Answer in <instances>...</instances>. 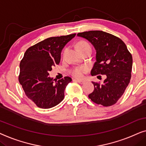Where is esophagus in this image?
<instances>
[{"label": "esophagus", "mask_w": 146, "mask_h": 146, "mask_svg": "<svg viewBox=\"0 0 146 146\" xmlns=\"http://www.w3.org/2000/svg\"><path fill=\"white\" fill-rule=\"evenodd\" d=\"M74 81H76L77 82H78L79 83H80V84H83V83H84L85 81H83V80H81V79H74Z\"/></svg>", "instance_id": "obj_1"}]
</instances>
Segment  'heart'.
I'll return each instance as SVG.
<instances>
[{
  "mask_svg": "<svg viewBox=\"0 0 146 146\" xmlns=\"http://www.w3.org/2000/svg\"><path fill=\"white\" fill-rule=\"evenodd\" d=\"M89 44L86 41H80L78 42L77 44V48L78 50L81 49V48H83L86 46H89ZM89 68L86 65H80L77 66V67H75L73 68V69L71 70V74L73 75V76L77 77V78H81V77H83V75L85 74V73H87L88 71Z\"/></svg>",
  "mask_w": 146,
  "mask_h": 146,
  "instance_id": "1",
  "label": "heart"
}]
</instances>
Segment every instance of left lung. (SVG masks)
Segmentation results:
<instances>
[{"mask_svg":"<svg viewBox=\"0 0 146 146\" xmlns=\"http://www.w3.org/2000/svg\"><path fill=\"white\" fill-rule=\"evenodd\" d=\"M96 50V61L91 75H106L103 84L92 82L94 90L89 98L105 107L116 104L123 94L131 77L132 56L122 40L102 31L79 33Z\"/></svg>","mask_w":146,"mask_h":146,"instance_id":"8db88e82","label":"left lung"}]
</instances>
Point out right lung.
<instances>
[{
    "mask_svg": "<svg viewBox=\"0 0 146 146\" xmlns=\"http://www.w3.org/2000/svg\"><path fill=\"white\" fill-rule=\"evenodd\" d=\"M76 34L46 38L29 47L20 63L19 81L29 100L40 108L55 107L64 99L65 89L72 79L57 81L49 77L52 67L58 65L62 50Z\"/></svg>",
    "mask_w": 146,
    "mask_h": 146,
    "instance_id": "1",
    "label": "right lung"
}]
</instances>
